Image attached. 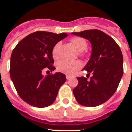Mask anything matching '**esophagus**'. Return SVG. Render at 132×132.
Here are the masks:
<instances>
[{
	"label": "esophagus",
	"mask_w": 132,
	"mask_h": 132,
	"mask_svg": "<svg viewBox=\"0 0 132 132\" xmlns=\"http://www.w3.org/2000/svg\"><path fill=\"white\" fill-rule=\"evenodd\" d=\"M66 78H67V80H70V79H71V77L69 76V75H66Z\"/></svg>",
	"instance_id": "obj_1"
}]
</instances>
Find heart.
<instances>
[{
	"label": "heart",
	"mask_w": 132,
	"mask_h": 132,
	"mask_svg": "<svg viewBox=\"0 0 132 132\" xmlns=\"http://www.w3.org/2000/svg\"><path fill=\"white\" fill-rule=\"evenodd\" d=\"M70 42L73 44L80 54H82V52L85 51L87 47V42L86 39L80 37H73L70 39ZM60 46V43L56 44L52 50V56L53 59H57L59 57L58 55V49ZM82 64L79 61H68L66 59L58 61L57 63V69L59 71L63 73L68 75H72L74 74L78 69L81 67Z\"/></svg>",
	"instance_id": "obj_1"
}]
</instances>
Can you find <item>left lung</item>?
<instances>
[{
	"label": "left lung",
	"mask_w": 132,
	"mask_h": 132,
	"mask_svg": "<svg viewBox=\"0 0 132 132\" xmlns=\"http://www.w3.org/2000/svg\"><path fill=\"white\" fill-rule=\"evenodd\" d=\"M71 34L88 39L92 45L91 55L83 69L88 75L93 73V76L90 80L84 77H77L78 85L73 89V94L81 105L97 106L106 102L118 87L123 73L122 52L114 39L101 30Z\"/></svg>",
	"instance_id": "8db88e82"
}]
</instances>
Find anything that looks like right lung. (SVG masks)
Segmentation results:
<instances>
[{
	"mask_svg": "<svg viewBox=\"0 0 132 132\" xmlns=\"http://www.w3.org/2000/svg\"><path fill=\"white\" fill-rule=\"evenodd\" d=\"M67 36L66 33L36 31L23 38L12 51L10 78L21 98L30 105L44 108L52 104L66 81L63 73L44 76L42 71L45 68L55 70L52 50Z\"/></svg>",
	"mask_w": 132,
	"mask_h": 132,
	"instance_id": "right-lung-1",
	"label": "right lung"
}]
</instances>
